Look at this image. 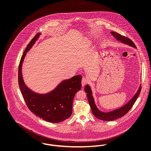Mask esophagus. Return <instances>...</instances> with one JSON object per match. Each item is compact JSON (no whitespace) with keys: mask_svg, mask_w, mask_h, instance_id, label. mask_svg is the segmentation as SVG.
I'll return each instance as SVG.
<instances>
[{"mask_svg":"<svg viewBox=\"0 0 151 151\" xmlns=\"http://www.w3.org/2000/svg\"><path fill=\"white\" fill-rule=\"evenodd\" d=\"M88 80L86 79V78L83 77V79H82V80H81V84H82V86H84L86 84L88 83Z\"/></svg>","mask_w":151,"mask_h":151,"instance_id":"obj_1","label":"esophagus"}]
</instances>
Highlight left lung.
<instances>
[{
	"mask_svg": "<svg viewBox=\"0 0 151 151\" xmlns=\"http://www.w3.org/2000/svg\"><path fill=\"white\" fill-rule=\"evenodd\" d=\"M110 33L113 35V36H114L115 39L119 42L129 45L132 47L137 49V46H135V45L129 38L124 36H121L120 34L115 32H111ZM141 88H142L141 85H140L139 89L137 91V93L135 94L133 97L127 104H126L121 108L113 110L109 112H103L100 110L97 107L94 102L93 95H92V91L91 88L88 84H87L85 86L84 91L87 93L86 96L88 98V100L93 115L97 118L100 120L105 121H111L122 117L123 116H124L129 111V110L132 108V106L135 104V101L137 100L140 94Z\"/></svg>",
	"mask_w": 151,
	"mask_h": 151,
	"instance_id": "1",
	"label": "left lung"
}]
</instances>
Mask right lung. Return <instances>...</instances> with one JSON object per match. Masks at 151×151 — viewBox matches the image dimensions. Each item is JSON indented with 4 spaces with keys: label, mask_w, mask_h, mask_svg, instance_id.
<instances>
[{
    "label": "right lung",
    "mask_w": 151,
    "mask_h": 151,
    "mask_svg": "<svg viewBox=\"0 0 151 151\" xmlns=\"http://www.w3.org/2000/svg\"><path fill=\"white\" fill-rule=\"evenodd\" d=\"M41 33H37L30 41L22 57L18 71V81L22 97L29 110L47 122L59 123L68 118L72 112L75 94L81 88V75H78L60 82L56 88L45 94L36 93L24 81L22 65L27 52L37 41Z\"/></svg>",
    "instance_id": "1"
}]
</instances>
